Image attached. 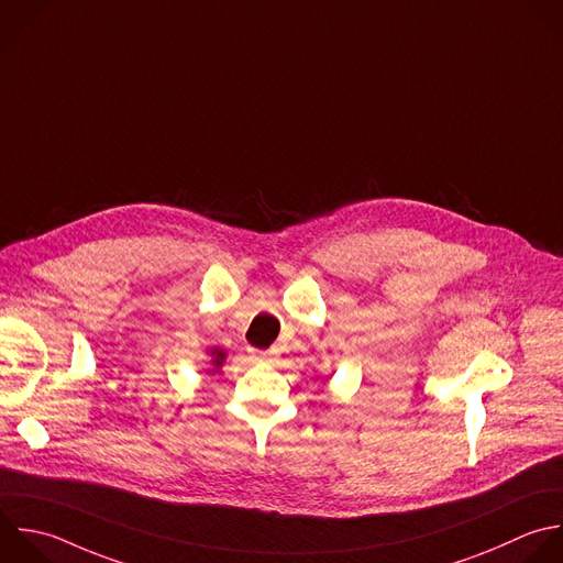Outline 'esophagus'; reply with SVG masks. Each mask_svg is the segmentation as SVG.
Returning a JSON list of instances; mask_svg holds the SVG:
<instances>
[{"label": "esophagus", "instance_id": "esophagus-1", "mask_svg": "<svg viewBox=\"0 0 563 563\" xmlns=\"http://www.w3.org/2000/svg\"><path fill=\"white\" fill-rule=\"evenodd\" d=\"M249 354H251V358H255V361H275V356H277V352L275 350H249Z\"/></svg>", "mask_w": 563, "mask_h": 563}]
</instances>
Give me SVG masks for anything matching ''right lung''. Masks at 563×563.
<instances>
[{
	"mask_svg": "<svg viewBox=\"0 0 563 563\" xmlns=\"http://www.w3.org/2000/svg\"><path fill=\"white\" fill-rule=\"evenodd\" d=\"M224 356H227V354H224L222 350H213V365H216V367H220V365H222V361H224Z\"/></svg>",
	"mask_w": 563,
	"mask_h": 563,
	"instance_id": "add662e5",
	"label": "right lung"
}]
</instances>
